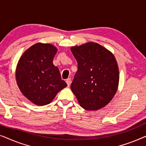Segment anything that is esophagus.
Listing matches in <instances>:
<instances>
[{
  "label": "esophagus",
  "mask_w": 146,
  "mask_h": 146,
  "mask_svg": "<svg viewBox=\"0 0 146 146\" xmlns=\"http://www.w3.org/2000/svg\"><path fill=\"white\" fill-rule=\"evenodd\" d=\"M66 82L68 86H70V84H71V79L70 78H68V79H66Z\"/></svg>",
  "instance_id": "obj_1"
}]
</instances>
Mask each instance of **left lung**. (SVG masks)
<instances>
[{"mask_svg": "<svg viewBox=\"0 0 146 146\" xmlns=\"http://www.w3.org/2000/svg\"><path fill=\"white\" fill-rule=\"evenodd\" d=\"M71 51L77 60L78 70L70 87L80 105L86 110L104 107L118 86L119 70L114 56L95 42L73 46Z\"/></svg>", "mask_w": 146, "mask_h": 146, "instance_id": "left-lung-1", "label": "left lung"}]
</instances>
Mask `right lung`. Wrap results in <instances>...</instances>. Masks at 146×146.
<instances>
[{
  "label": "right lung",
  "instance_id": "add662e5",
  "mask_svg": "<svg viewBox=\"0 0 146 146\" xmlns=\"http://www.w3.org/2000/svg\"><path fill=\"white\" fill-rule=\"evenodd\" d=\"M57 49L50 44L37 43L25 52L17 64L16 78L20 90L36 105L48 104L67 84L53 64Z\"/></svg>",
  "mask_w": 146,
  "mask_h": 146
}]
</instances>
